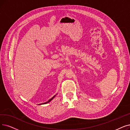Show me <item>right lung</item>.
<instances>
[{
  "instance_id": "right-lung-1",
  "label": "right lung",
  "mask_w": 130,
  "mask_h": 130,
  "mask_svg": "<svg viewBox=\"0 0 130 130\" xmlns=\"http://www.w3.org/2000/svg\"><path fill=\"white\" fill-rule=\"evenodd\" d=\"M56 95H55L54 96H53V97H52L51 99H50L48 101H47V102H46V103H43V104H39V105H42V104H47V103H49L50 101H51L54 98H55V97L56 96Z\"/></svg>"
}]
</instances>
